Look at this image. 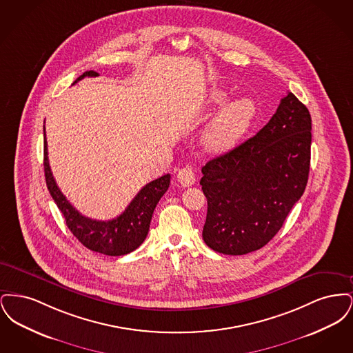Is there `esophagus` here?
Masks as SVG:
<instances>
[{
    "label": "esophagus",
    "mask_w": 353,
    "mask_h": 353,
    "mask_svg": "<svg viewBox=\"0 0 353 353\" xmlns=\"http://www.w3.org/2000/svg\"><path fill=\"white\" fill-rule=\"evenodd\" d=\"M177 181L183 186H190V185L194 184L196 183V174H194L193 169L189 168V167L180 169L179 173H177Z\"/></svg>",
    "instance_id": "34e87169"
}]
</instances>
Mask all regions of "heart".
<instances>
[{"label":"heart","mask_w":353,"mask_h":353,"mask_svg":"<svg viewBox=\"0 0 353 353\" xmlns=\"http://www.w3.org/2000/svg\"><path fill=\"white\" fill-rule=\"evenodd\" d=\"M226 101L228 94L225 91L217 90L212 94L214 104L221 105ZM256 114V103L249 97H242L229 103L208 128L205 134L206 147L213 152L230 151L249 131Z\"/></svg>","instance_id":"obj_1"}]
</instances>
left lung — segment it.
Instances as JSON below:
<instances>
[{
  "label": "left lung",
  "instance_id": "1",
  "mask_svg": "<svg viewBox=\"0 0 353 353\" xmlns=\"http://www.w3.org/2000/svg\"><path fill=\"white\" fill-rule=\"evenodd\" d=\"M310 160L311 115L288 92L258 134L202 167L205 243L228 255L268 245L304 193Z\"/></svg>",
  "mask_w": 353,
  "mask_h": 353
}]
</instances>
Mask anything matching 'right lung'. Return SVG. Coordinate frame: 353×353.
<instances>
[{"label": "right lung", "instance_id": "1", "mask_svg": "<svg viewBox=\"0 0 353 353\" xmlns=\"http://www.w3.org/2000/svg\"><path fill=\"white\" fill-rule=\"evenodd\" d=\"M97 71H85L75 82H79L84 77H98ZM45 134V148H43V167L46 185L50 192L52 200L58 209L62 212L66 225L71 233L78 238V241L92 252H101L105 255H124L136 250L145 239L151 225L153 210L168 190L170 184V174H164L150 184L141 188V190L134 196V200L125 208V210L110 221H97L82 216L63 196L61 189L54 180L51 173L49 157H48V143Z\"/></svg>", "mask_w": 353, "mask_h": 353}]
</instances>
